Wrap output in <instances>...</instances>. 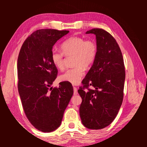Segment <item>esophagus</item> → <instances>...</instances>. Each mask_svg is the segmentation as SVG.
<instances>
[{"mask_svg":"<svg viewBox=\"0 0 147 147\" xmlns=\"http://www.w3.org/2000/svg\"><path fill=\"white\" fill-rule=\"evenodd\" d=\"M73 88H74V95H76L78 94V89L75 86H74Z\"/></svg>","mask_w":147,"mask_h":147,"instance_id":"esophagus-1","label":"esophagus"}]
</instances>
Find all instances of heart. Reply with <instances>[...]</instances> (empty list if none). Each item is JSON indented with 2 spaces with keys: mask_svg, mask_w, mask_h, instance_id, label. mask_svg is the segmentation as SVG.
<instances>
[{
  "mask_svg": "<svg viewBox=\"0 0 147 147\" xmlns=\"http://www.w3.org/2000/svg\"><path fill=\"white\" fill-rule=\"evenodd\" d=\"M62 52L53 50L51 58L52 64L59 70L64 68V54L66 56L74 55L73 65L74 67L68 69L61 74L62 81L77 85L84 75V68L91 65L97 54V46L92 40H86L80 36H72L62 43Z\"/></svg>",
  "mask_w": 147,
  "mask_h": 147,
  "instance_id": "1",
  "label": "heart"
}]
</instances>
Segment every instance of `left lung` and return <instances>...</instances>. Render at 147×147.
Here are the masks:
<instances>
[{
	"mask_svg": "<svg viewBox=\"0 0 147 147\" xmlns=\"http://www.w3.org/2000/svg\"><path fill=\"white\" fill-rule=\"evenodd\" d=\"M86 33L95 35L97 54L82 81L83 87L78 90L82 98L80 115L87 128L100 129L109 126L119 111L123 100L125 68L121 49L110 33L100 28ZM89 86L94 89H88Z\"/></svg>",
	"mask_w": 147,
	"mask_h": 147,
	"instance_id": "1",
	"label": "left lung"
}]
</instances>
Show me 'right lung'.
I'll return each instance as SVG.
<instances>
[{
    "label": "right lung",
    "instance_id": "obj_1",
    "mask_svg": "<svg viewBox=\"0 0 147 147\" xmlns=\"http://www.w3.org/2000/svg\"><path fill=\"white\" fill-rule=\"evenodd\" d=\"M69 32L36 30L24 41L19 54L18 87L22 105L31 124L42 132L54 131L60 126L73 94L69 82L52 87L57 74L51 58L53 46Z\"/></svg>",
    "mask_w": 147,
    "mask_h": 147
}]
</instances>
